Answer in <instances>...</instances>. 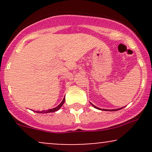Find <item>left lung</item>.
Returning <instances> with one entry per match:
<instances>
[{
	"instance_id": "left-lung-1",
	"label": "left lung",
	"mask_w": 152,
	"mask_h": 152,
	"mask_svg": "<svg viewBox=\"0 0 152 152\" xmlns=\"http://www.w3.org/2000/svg\"><path fill=\"white\" fill-rule=\"evenodd\" d=\"M91 105L93 106L94 107H95L96 109H100V110H102V109H99V108L96 107V106H94V105H93V104H91ZM121 109H122V108H121ZM112 109V110H109V111H118V110H119V109ZM106 111H108V110H106Z\"/></svg>"
}]
</instances>
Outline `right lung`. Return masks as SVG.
Instances as JSON below:
<instances>
[{
    "instance_id": "add662e5",
    "label": "right lung",
    "mask_w": 152,
    "mask_h": 152,
    "mask_svg": "<svg viewBox=\"0 0 152 152\" xmlns=\"http://www.w3.org/2000/svg\"><path fill=\"white\" fill-rule=\"evenodd\" d=\"M64 102H65V98L63 99L62 102L61 103V104H59L58 106H56V108H53V109H49V110H47V111H40V112H38V113H50V112H54V111H58V110L60 109L61 107L63 104H64Z\"/></svg>"
}]
</instances>
